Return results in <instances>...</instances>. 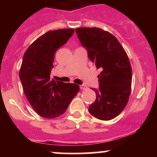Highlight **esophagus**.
Returning a JSON list of instances; mask_svg holds the SVG:
<instances>
[{
  "label": "esophagus",
  "instance_id": "1",
  "mask_svg": "<svg viewBox=\"0 0 157 157\" xmlns=\"http://www.w3.org/2000/svg\"><path fill=\"white\" fill-rule=\"evenodd\" d=\"M80 88L81 90H86V89H87L88 87L86 86V85L83 84V85H81V86H80Z\"/></svg>",
  "mask_w": 157,
  "mask_h": 157
}]
</instances>
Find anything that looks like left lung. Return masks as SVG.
Returning <instances> with one entry per match:
<instances>
[{
  "instance_id": "obj_1",
  "label": "left lung",
  "mask_w": 157,
  "mask_h": 157,
  "mask_svg": "<svg viewBox=\"0 0 157 157\" xmlns=\"http://www.w3.org/2000/svg\"><path fill=\"white\" fill-rule=\"evenodd\" d=\"M75 31L90 60L102 69L99 88L92 89L96 100L89 105V113L99 120H112L123 111L130 96L132 69L127 54L114 36L101 29Z\"/></svg>"
}]
</instances>
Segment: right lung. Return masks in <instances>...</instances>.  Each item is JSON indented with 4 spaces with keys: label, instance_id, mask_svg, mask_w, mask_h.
Instances as JSON below:
<instances>
[{
    "label": "right lung",
    "instance_id": "obj_1",
    "mask_svg": "<svg viewBox=\"0 0 157 157\" xmlns=\"http://www.w3.org/2000/svg\"><path fill=\"white\" fill-rule=\"evenodd\" d=\"M75 29L49 31L34 41L27 48L20 70V80L30 105L40 116L52 119L67 109L79 86L50 78L55 54L67 43Z\"/></svg>",
    "mask_w": 157,
    "mask_h": 157
}]
</instances>
